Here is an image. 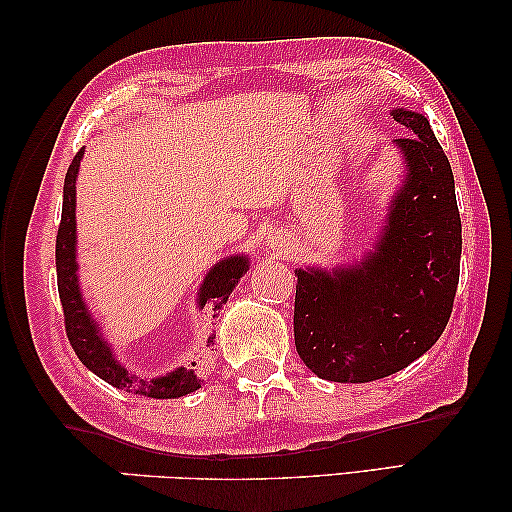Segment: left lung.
I'll return each mask as SVG.
<instances>
[{
	"label": "left lung",
	"mask_w": 512,
	"mask_h": 512,
	"mask_svg": "<svg viewBox=\"0 0 512 512\" xmlns=\"http://www.w3.org/2000/svg\"><path fill=\"white\" fill-rule=\"evenodd\" d=\"M410 131L404 188L363 265L297 270L295 345L308 370L338 383H367L426 354L451 317L460 276V213L454 172L431 124L392 113Z\"/></svg>",
	"instance_id": "8db88e82"
}]
</instances>
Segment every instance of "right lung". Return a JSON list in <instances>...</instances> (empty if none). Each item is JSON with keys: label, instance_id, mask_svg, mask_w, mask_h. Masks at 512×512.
<instances>
[{"label": "right lung", "instance_id": "right-lung-1", "mask_svg": "<svg viewBox=\"0 0 512 512\" xmlns=\"http://www.w3.org/2000/svg\"><path fill=\"white\" fill-rule=\"evenodd\" d=\"M83 156V149L72 158L70 167L65 174L63 186V213L61 224H58L56 233V279H58V297H61L63 306V322L67 340L79 356L83 365L90 372H95L99 379L111 383L117 390H127L131 395L152 397V399H177L183 395H190L201 388V381L195 372V363L192 367H181V370L161 376V379H145V376L131 374L113 358L111 349H108L102 338H99L97 326L92 324L90 315L83 306L79 283H77V263H74V181H77L79 161ZM247 261L240 256H231L222 261L217 267L208 272L204 286L199 292V304L206 306V301L213 304V317L220 315L222 306L229 299L233 286L238 279L247 272ZM215 335H208V342H213Z\"/></svg>", "mask_w": 512, "mask_h": 512}]
</instances>
